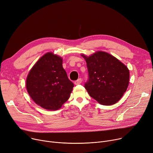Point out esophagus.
Masks as SVG:
<instances>
[{
	"instance_id": "1",
	"label": "esophagus",
	"mask_w": 153,
	"mask_h": 153,
	"mask_svg": "<svg viewBox=\"0 0 153 153\" xmlns=\"http://www.w3.org/2000/svg\"><path fill=\"white\" fill-rule=\"evenodd\" d=\"M82 78H79V79H78L77 80H76L75 82H74V83H75V85H79V84H81L82 83Z\"/></svg>"
}]
</instances>
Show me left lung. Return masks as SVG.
<instances>
[{
  "instance_id": "left-lung-1",
  "label": "left lung",
  "mask_w": 153,
  "mask_h": 153,
  "mask_svg": "<svg viewBox=\"0 0 153 153\" xmlns=\"http://www.w3.org/2000/svg\"><path fill=\"white\" fill-rule=\"evenodd\" d=\"M82 56L86 62L89 78L85 88L89 96L104 105L117 102L128 86L127 67L105 52L97 51L89 57Z\"/></svg>"
}]
</instances>
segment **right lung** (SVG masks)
<instances>
[{"mask_svg": "<svg viewBox=\"0 0 153 153\" xmlns=\"http://www.w3.org/2000/svg\"><path fill=\"white\" fill-rule=\"evenodd\" d=\"M26 86L36 104L45 109L54 111L68 100L74 85L62 67V59L48 52L31 69Z\"/></svg>", "mask_w": 153, "mask_h": 153, "instance_id": "right-lung-1", "label": "right lung"}]
</instances>
